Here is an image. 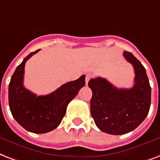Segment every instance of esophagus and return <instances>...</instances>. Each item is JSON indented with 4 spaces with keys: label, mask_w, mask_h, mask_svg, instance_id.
Instances as JSON below:
<instances>
[{
    "label": "esophagus",
    "mask_w": 160,
    "mask_h": 160,
    "mask_svg": "<svg viewBox=\"0 0 160 160\" xmlns=\"http://www.w3.org/2000/svg\"><path fill=\"white\" fill-rule=\"evenodd\" d=\"M91 77H92V75H91V73H88V74H86V77H85V83H86V85L88 84L89 80H91Z\"/></svg>",
    "instance_id": "1"
}]
</instances>
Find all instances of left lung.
<instances>
[{"mask_svg": "<svg viewBox=\"0 0 160 160\" xmlns=\"http://www.w3.org/2000/svg\"><path fill=\"white\" fill-rule=\"evenodd\" d=\"M123 56L132 64L135 72L132 88L118 89L102 77L91 79L92 91L91 113L101 131L112 135H122L142 123L150 108L151 87L145 68L130 52Z\"/></svg>", "mask_w": 160, "mask_h": 160, "instance_id": "8db88e82", "label": "left lung"}]
</instances>
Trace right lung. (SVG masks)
<instances>
[{
    "label": "right lung",
    "instance_id": "right-lung-1",
    "mask_svg": "<svg viewBox=\"0 0 160 160\" xmlns=\"http://www.w3.org/2000/svg\"><path fill=\"white\" fill-rule=\"evenodd\" d=\"M30 53L16 69L8 88L10 110L15 120L27 131L45 133L60 124L67 106L85 84V75L65 83L46 96H37L23 85L24 68L28 59L38 53Z\"/></svg>",
    "mask_w": 160,
    "mask_h": 160
}]
</instances>
